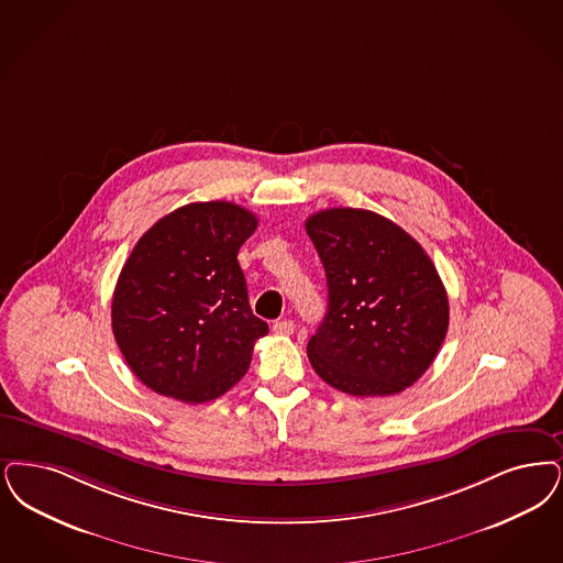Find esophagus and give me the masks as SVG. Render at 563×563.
Segmentation results:
<instances>
[{
  "instance_id": "esophagus-1",
  "label": "esophagus",
  "mask_w": 563,
  "mask_h": 563,
  "mask_svg": "<svg viewBox=\"0 0 563 563\" xmlns=\"http://www.w3.org/2000/svg\"><path fill=\"white\" fill-rule=\"evenodd\" d=\"M272 329H274V333H278V335H292V331H295V324H292V320H276L274 324H272Z\"/></svg>"
}]
</instances>
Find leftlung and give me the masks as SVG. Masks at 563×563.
<instances>
[{
	"label": "left lung",
	"instance_id": "left-lung-1",
	"mask_svg": "<svg viewBox=\"0 0 563 563\" xmlns=\"http://www.w3.org/2000/svg\"><path fill=\"white\" fill-rule=\"evenodd\" d=\"M329 308L308 358L352 396H391L417 382L449 331V295L423 247L375 211L333 207L308 218Z\"/></svg>",
	"mask_w": 563,
	"mask_h": 563
}]
</instances>
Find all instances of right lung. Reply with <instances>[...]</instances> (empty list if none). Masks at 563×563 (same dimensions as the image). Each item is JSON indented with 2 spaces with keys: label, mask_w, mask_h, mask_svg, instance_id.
Listing matches in <instances>:
<instances>
[{
  "label": "right lung",
  "mask_w": 563,
  "mask_h": 563,
  "mask_svg": "<svg viewBox=\"0 0 563 563\" xmlns=\"http://www.w3.org/2000/svg\"><path fill=\"white\" fill-rule=\"evenodd\" d=\"M257 218L228 201L190 202L142 234L113 292V333L135 377L186 405L241 382L268 324L251 312L239 249Z\"/></svg>",
  "instance_id": "add662e5"
}]
</instances>
